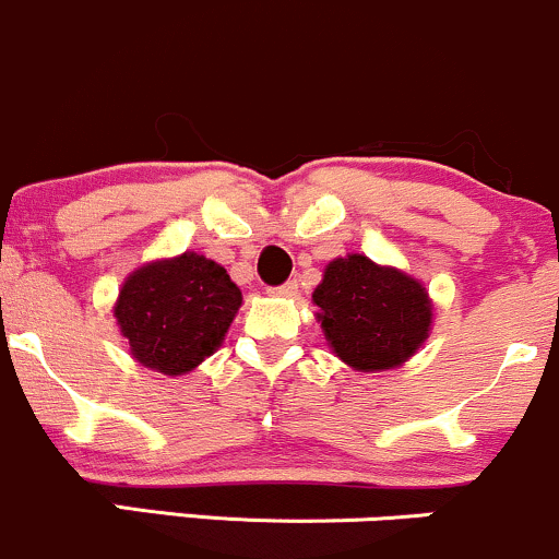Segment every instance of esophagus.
<instances>
[{"label": "esophagus", "instance_id": "1", "mask_svg": "<svg viewBox=\"0 0 559 559\" xmlns=\"http://www.w3.org/2000/svg\"><path fill=\"white\" fill-rule=\"evenodd\" d=\"M272 293H274V296H280V298H296L298 296V282L296 280L285 282V285L274 287Z\"/></svg>", "mask_w": 559, "mask_h": 559}]
</instances>
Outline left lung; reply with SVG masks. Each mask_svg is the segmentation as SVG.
I'll list each match as a JSON object with an SVG mask.
<instances>
[{
  "instance_id": "8db88e82",
  "label": "left lung",
  "mask_w": 559,
  "mask_h": 559,
  "mask_svg": "<svg viewBox=\"0 0 559 559\" xmlns=\"http://www.w3.org/2000/svg\"><path fill=\"white\" fill-rule=\"evenodd\" d=\"M311 298L330 348L359 372L401 367L430 335L423 282L361 253L330 261Z\"/></svg>"
}]
</instances>
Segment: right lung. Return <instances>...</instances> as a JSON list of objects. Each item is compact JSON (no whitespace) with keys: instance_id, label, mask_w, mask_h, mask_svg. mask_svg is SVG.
<instances>
[{"instance_id":"right-lung-1","label":"right lung","mask_w":559,"mask_h":559,"mask_svg":"<svg viewBox=\"0 0 559 559\" xmlns=\"http://www.w3.org/2000/svg\"><path fill=\"white\" fill-rule=\"evenodd\" d=\"M240 304L242 293L227 269L187 250L131 272L112 313L131 356L174 378L192 372L222 346Z\"/></svg>"}]
</instances>
